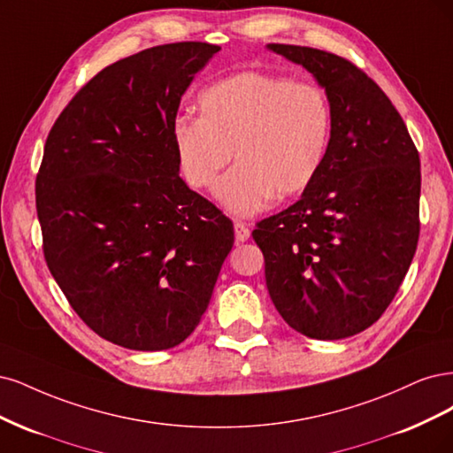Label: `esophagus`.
<instances>
[{
  "label": "esophagus",
  "instance_id": "esophagus-1",
  "mask_svg": "<svg viewBox=\"0 0 453 453\" xmlns=\"http://www.w3.org/2000/svg\"><path fill=\"white\" fill-rule=\"evenodd\" d=\"M248 239H250V229H248V226L244 222L237 220L235 222V241L237 242H244Z\"/></svg>",
  "mask_w": 453,
  "mask_h": 453
}]
</instances>
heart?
I'll list each match as a JSON object with an SVG mask.
<instances>
[{"label":"heart","instance_id":"heart-1","mask_svg":"<svg viewBox=\"0 0 453 453\" xmlns=\"http://www.w3.org/2000/svg\"><path fill=\"white\" fill-rule=\"evenodd\" d=\"M201 119L180 116L171 137L184 180L211 188L231 164L237 167L216 186V197L239 216L309 188L322 171L333 134V107L314 82L244 71L199 94Z\"/></svg>","mask_w":453,"mask_h":453}]
</instances>
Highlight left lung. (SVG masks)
<instances>
[{"label":"left lung","instance_id":"left-lung-1","mask_svg":"<svg viewBox=\"0 0 453 453\" xmlns=\"http://www.w3.org/2000/svg\"><path fill=\"white\" fill-rule=\"evenodd\" d=\"M324 86L333 134L322 171L286 211L256 224L265 282L289 327L318 341L352 337L380 318L419 239V154L367 73L326 50L271 42Z\"/></svg>","mask_w":453,"mask_h":453}]
</instances>
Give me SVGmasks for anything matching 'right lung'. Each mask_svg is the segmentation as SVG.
I'll use <instances>...</instances> for the list:
<instances>
[{"instance_id":"add662e5","label":"right lung","mask_w":453,"mask_h":453,"mask_svg":"<svg viewBox=\"0 0 453 453\" xmlns=\"http://www.w3.org/2000/svg\"><path fill=\"white\" fill-rule=\"evenodd\" d=\"M218 45L182 41L101 69L58 116L35 179L42 254L101 339L186 341L207 311L233 224L179 177L171 129Z\"/></svg>"}]
</instances>
